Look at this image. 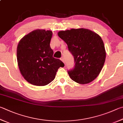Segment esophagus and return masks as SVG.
<instances>
[{"label":"esophagus","instance_id":"1","mask_svg":"<svg viewBox=\"0 0 123 123\" xmlns=\"http://www.w3.org/2000/svg\"><path fill=\"white\" fill-rule=\"evenodd\" d=\"M60 60H61V61L63 62V63H64V58H63V57H62L61 59H60Z\"/></svg>","mask_w":123,"mask_h":123}]
</instances>
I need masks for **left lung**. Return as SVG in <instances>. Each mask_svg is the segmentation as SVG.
I'll use <instances>...</instances> for the list:
<instances>
[{"label": "left lung", "instance_id": "obj_1", "mask_svg": "<svg viewBox=\"0 0 123 123\" xmlns=\"http://www.w3.org/2000/svg\"><path fill=\"white\" fill-rule=\"evenodd\" d=\"M57 34L67 44L74 58L75 67L68 72L71 79L81 84L93 81L105 61L106 52L100 37L83 28L61 31Z\"/></svg>", "mask_w": 123, "mask_h": 123}]
</instances>
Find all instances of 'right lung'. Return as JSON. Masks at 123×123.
Masks as SVG:
<instances>
[{"label": "right lung", "instance_id": "add662e5", "mask_svg": "<svg viewBox=\"0 0 123 123\" xmlns=\"http://www.w3.org/2000/svg\"><path fill=\"white\" fill-rule=\"evenodd\" d=\"M53 32L37 29L22 38L17 46V62L21 74L28 83L44 86L55 79L60 67L64 64L53 57L50 47Z\"/></svg>", "mask_w": 123, "mask_h": 123}]
</instances>
